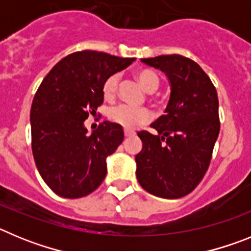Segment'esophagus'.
Wrapping results in <instances>:
<instances>
[{"label":"esophagus","mask_w":251,"mask_h":251,"mask_svg":"<svg viewBox=\"0 0 251 251\" xmlns=\"http://www.w3.org/2000/svg\"><path fill=\"white\" fill-rule=\"evenodd\" d=\"M124 136H126V138H128V137H132V136H134V132H130V130H124Z\"/></svg>","instance_id":"esophagus-1"}]
</instances>
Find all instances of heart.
I'll use <instances>...</instances> for the list:
<instances>
[{"label":"heart","instance_id":"1","mask_svg":"<svg viewBox=\"0 0 251 251\" xmlns=\"http://www.w3.org/2000/svg\"><path fill=\"white\" fill-rule=\"evenodd\" d=\"M137 79L139 84L145 88L147 92L152 93L159 86V77L152 70H141L137 73ZM119 77L117 74L110 75L103 84L101 93L103 97L108 100L113 99L117 94L118 89ZM108 118L113 123L118 124L124 129L132 130L139 127L142 124L147 123L151 119V112L147 108H137V106L128 105V104H119V105L112 106L108 112Z\"/></svg>","mask_w":251,"mask_h":251}]
</instances>
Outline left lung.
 <instances>
[{
  "instance_id": "1",
  "label": "left lung",
  "mask_w": 251,
  "mask_h": 251,
  "mask_svg": "<svg viewBox=\"0 0 251 251\" xmlns=\"http://www.w3.org/2000/svg\"><path fill=\"white\" fill-rule=\"evenodd\" d=\"M166 74L171 95L162 115L139 132L143 147L136 156L137 179L146 191L162 199H179L194 191L207 171L220 132L219 99L200 65L181 55L141 59Z\"/></svg>"
}]
</instances>
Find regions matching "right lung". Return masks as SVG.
<instances>
[{
    "label": "right lung",
    "mask_w": 251,
    "mask_h": 251,
    "mask_svg": "<svg viewBox=\"0 0 251 251\" xmlns=\"http://www.w3.org/2000/svg\"><path fill=\"white\" fill-rule=\"evenodd\" d=\"M134 60L77 51L60 60L39 86L30 113L32 154L39 174L59 196H86L105 178L106 157L123 142V128L105 121L88 134L84 121L103 103L104 81Z\"/></svg>",
    "instance_id": "right-lung-1"
}]
</instances>
